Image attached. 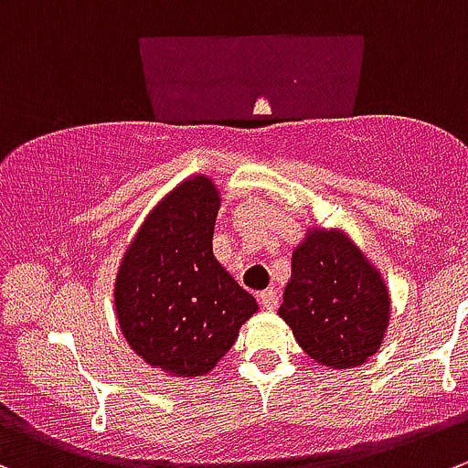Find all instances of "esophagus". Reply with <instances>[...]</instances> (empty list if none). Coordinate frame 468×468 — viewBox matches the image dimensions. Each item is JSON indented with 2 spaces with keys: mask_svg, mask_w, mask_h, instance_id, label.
I'll list each match as a JSON object with an SVG mask.
<instances>
[{
  "mask_svg": "<svg viewBox=\"0 0 468 468\" xmlns=\"http://www.w3.org/2000/svg\"><path fill=\"white\" fill-rule=\"evenodd\" d=\"M260 303L264 305L266 310H273L275 305H278V292H275L273 287H269V289H264V292L260 293Z\"/></svg>",
  "mask_w": 468,
  "mask_h": 468,
  "instance_id": "1",
  "label": "esophagus"
}]
</instances>
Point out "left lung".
<instances>
[{
    "instance_id": "left-lung-1",
    "label": "left lung",
    "mask_w": 468,
    "mask_h": 468,
    "mask_svg": "<svg viewBox=\"0 0 468 468\" xmlns=\"http://www.w3.org/2000/svg\"><path fill=\"white\" fill-rule=\"evenodd\" d=\"M280 317L317 363L346 370L379 351L390 319L379 271L340 229H310L292 255Z\"/></svg>"
}]
</instances>
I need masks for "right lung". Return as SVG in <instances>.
Returning <instances> with one entry per match:
<instances>
[{
    "label": "right lung",
    "mask_w": 468,
    "mask_h": 468,
    "mask_svg": "<svg viewBox=\"0 0 468 468\" xmlns=\"http://www.w3.org/2000/svg\"><path fill=\"white\" fill-rule=\"evenodd\" d=\"M220 190L190 176L165 195L128 246L114 282L123 337L172 377H202L237 342L257 301L213 255Z\"/></svg>",
    "instance_id": "obj_1"
}]
</instances>
